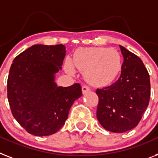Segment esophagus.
<instances>
[{"instance_id":"esophagus-1","label":"esophagus","mask_w":158,"mask_h":158,"mask_svg":"<svg viewBox=\"0 0 158 158\" xmlns=\"http://www.w3.org/2000/svg\"><path fill=\"white\" fill-rule=\"evenodd\" d=\"M89 90H90V89H89V86H87V85H83L82 86V93H83V94H85Z\"/></svg>"}]
</instances>
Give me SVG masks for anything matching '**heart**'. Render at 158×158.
Returning a JSON list of instances; mask_svg holds the SVG:
<instances>
[{"mask_svg":"<svg viewBox=\"0 0 158 158\" xmlns=\"http://www.w3.org/2000/svg\"><path fill=\"white\" fill-rule=\"evenodd\" d=\"M73 66L84 73L89 84L103 86L111 83L120 73L122 56L114 48H81L74 55L73 64L69 60L66 62L65 68L69 73H74Z\"/></svg>","mask_w":158,"mask_h":158,"instance_id":"obj_1","label":"heart"}]
</instances>
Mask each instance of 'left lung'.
<instances>
[{
    "mask_svg": "<svg viewBox=\"0 0 158 158\" xmlns=\"http://www.w3.org/2000/svg\"><path fill=\"white\" fill-rule=\"evenodd\" d=\"M123 56L121 75L116 82L98 89L97 118L107 131L122 133L137 126L150 98V80L142 60L120 46Z\"/></svg>",
    "mask_w": 158,
    "mask_h": 158,
    "instance_id": "obj_1",
    "label": "left lung"
}]
</instances>
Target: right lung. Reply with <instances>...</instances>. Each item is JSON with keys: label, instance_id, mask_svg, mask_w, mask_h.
Returning <instances> with one entry per match:
<instances>
[{"label": "right lung", "instance_id": "add662e5", "mask_svg": "<svg viewBox=\"0 0 158 158\" xmlns=\"http://www.w3.org/2000/svg\"><path fill=\"white\" fill-rule=\"evenodd\" d=\"M66 55L63 44H35L13 61L7 95L14 118L30 134L50 135L64 124L73 102L82 95L80 84L58 86L56 73Z\"/></svg>", "mask_w": 158, "mask_h": 158}]
</instances>
